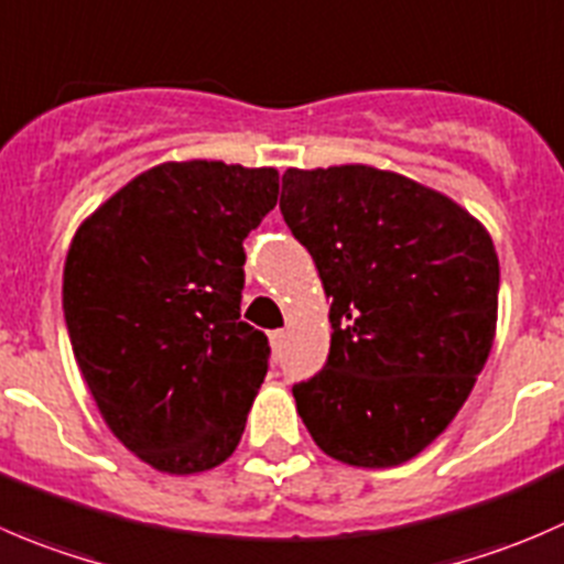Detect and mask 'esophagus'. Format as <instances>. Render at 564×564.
Here are the masks:
<instances>
[{
    "mask_svg": "<svg viewBox=\"0 0 564 564\" xmlns=\"http://www.w3.org/2000/svg\"><path fill=\"white\" fill-rule=\"evenodd\" d=\"M269 339H271V348H274V350H282L284 332H282V328H276V332H271V334H269Z\"/></svg>",
    "mask_w": 564,
    "mask_h": 564,
    "instance_id": "obj_1",
    "label": "esophagus"
}]
</instances>
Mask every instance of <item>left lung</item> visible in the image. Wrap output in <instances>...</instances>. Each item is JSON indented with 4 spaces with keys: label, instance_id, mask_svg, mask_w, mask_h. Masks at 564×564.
Listing matches in <instances>:
<instances>
[{
    "label": "left lung",
    "instance_id": "left-lung-1",
    "mask_svg": "<svg viewBox=\"0 0 564 564\" xmlns=\"http://www.w3.org/2000/svg\"><path fill=\"white\" fill-rule=\"evenodd\" d=\"M280 208L332 299L326 367L293 387L328 458L389 469L436 442L488 361L499 258L447 194L367 164L282 175Z\"/></svg>",
    "mask_w": 564,
    "mask_h": 564
}]
</instances>
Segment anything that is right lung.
<instances>
[{
    "label": "right lung",
    "mask_w": 564,
    "mask_h": 564,
    "mask_svg": "<svg viewBox=\"0 0 564 564\" xmlns=\"http://www.w3.org/2000/svg\"><path fill=\"white\" fill-rule=\"evenodd\" d=\"M274 166L166 161L79 225L63 271L76 365L106 427L155 471L236 453L269 372L241 321L243 238L274 210Z\"/></svg>",
    "instance_id": "obj_1"
}]
</instances>
